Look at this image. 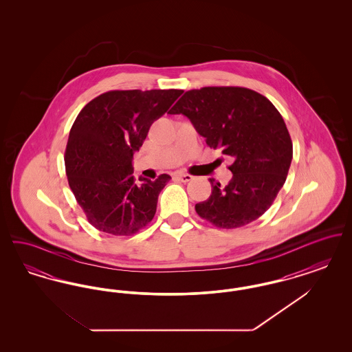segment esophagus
<instances>
[{"label":"esophagus","mask_w":352,"mask_h":352,"mask_svg":"<svg viewBox=\"0 0 352 352\" xmlns=\"http://www.w3.org/2000/svg\"><path fill=\"white\" fill-rule=\"evenodd\" d=\"M174 177L178 179V181H181V182H190L191 179H192V175H190V174H186V173H181V171H178V173H175L174 174Z\"/></svg>","instance_id":"esophagus-1"}]
</instances>
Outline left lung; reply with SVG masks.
<instances>
[{"instance_id": "1", "label": "left lung", "mask_w": 352, "mask_h": 352, "mask_svg": "<svg viewBox=\"0 0 352 352\" xmlns=\"http://www.w3.org/2000/svg\"><path fill=\"white\" fill-rule=\"evenodd\" d=\"M184 115L210 148L232 158V179L195 204L201 219L218 228H239L260 218L284 186L293 144L284 118L270 101L243 87L187 91L168 112Z\"/></svg>"}]
</instances>
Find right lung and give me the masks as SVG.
I'll use <instances>...</instances> for the list:
<instances>
[{"label":"right lung","instance_id":"right-lung-1","mask_svg":"<svg viewBox=\"0 0 352 352\" xmlns=\"http://www.w3.org/2000/svg\"><path fill=\"white\" fill-rule=\"evenodd\" d=\"M182 89L109 91L89 101L75 120L65 154L68 184L88 221L99 231L131 236L155 215L158 195L171 177H133L151 124L168 112Z\"/></svg>","mask_w":352,"mask_h":352}]
</instances>
